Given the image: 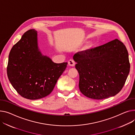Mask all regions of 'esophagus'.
Listing matches in <instances>:
<instances>
[{"mask_svg": "<svg viewBox=\"0 0 135 135\" xmlns=\"http://www.w3.org/2000/svg\"><path fill=\"white\" fill-rule=\"evenodd\" d=\"M75 62L74 61V60H73V59H70V60H69L68 61V65L70 66H74L75 65Z\"/></svg>", "mask_w": 135, "mask_h": 135, "instance_id": "1", "label": "esophagus"}]
</instances>
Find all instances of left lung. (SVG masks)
Instances as JSON below:
<instances>
[{
    "label": "left lung",
    "mask_w": 135,
    "mask_h": 135,
    "mask_svg": "<svg viewBox=\"0 0 135 135\" xmlns=\"http://www.w3.org/2000/svg\"><path fill=\"white\" fill-rule=\"evenodd\" d=\"M73 59L77 63L80 92L94 99H104L118 94L130 71L128 50L118 39L78 52Z\"/></svg>",
    "instance_id": "8db88e82"
}]
</instances>
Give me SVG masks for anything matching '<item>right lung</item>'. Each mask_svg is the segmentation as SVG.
I'll list each match as a JSON object with an SVG mask.
<instances>
[{
  "instance_id": "1",
  "label": "right lung",
  "mask_w": 135,
  "mask_h": 135,
  "mask_svg": "<svg viewBox=\"0 0 135 135\" xmlns=\"http://www.w3.org/2000/svg\"><path fill=\"white\" fill-rule=\"evenodd\" d=\"M56 64L40 51L37 31L30 29L12 48L7 74L13 88L22 97L36 100L48 95L67 67Z\"/></svg>"
}]
</instances>
